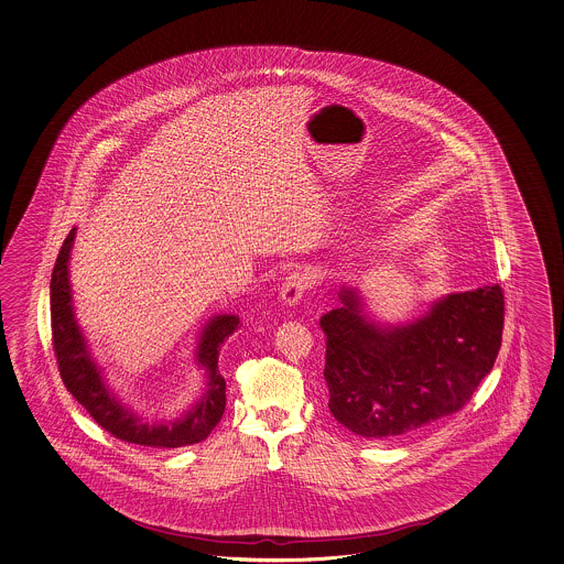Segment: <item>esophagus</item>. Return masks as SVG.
<instances>
[{
	"label": "esophagus",
	"mask_w": 564,
	"mask_h": 564,
	"mask_svg": "<svg viewBox=\"0 0 564 564\" xmlns=\"http://www.w3.org/2000/svg\"><path fill=\"white\" fill-rule=\"evenodd\" d=\"M310 288H312V276L302 273V271H293L285 279V283L281 285V293H279L281 302L289 305V307H293V305L300 303V300L305 295V291Z\"/></svg>",
	"instance_id": "esophagus-1"
}]
</instances>
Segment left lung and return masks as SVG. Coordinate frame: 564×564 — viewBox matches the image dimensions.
Here are the masks:
<instances>
[{
    "mask_svg": "<svg viewBox=\"0 0 564 564\" xmlns=\"http://www.w3.org/2000/svg\"><path fill=\"white\" fill-rule=\"evenodd\" d=\"M319 319L332 415L362 438H398L458 412L494 369L503 289L485 285L432 302L424 316L381 324L358 289Z\"/></svg>",
    "mask_w": 564,
    "mask_h": 564,
    "instance_id": "8db88e82",
    "label": "left lung"
}]
</instances>
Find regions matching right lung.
Listing matches in <instances>:
<instances>
[{
    "mask_svg": "<svg viewBox=\"0 0 564 564\" xmlns=\"http://www.w3.org/2000/svg\"><path fill=\"white\" fill-rule=\"evenodd\" d=\"M77 228L70 230L58 250L53 279H51V328L53 346L61 379L73 398L82 403L99 426L111 436L152 448H181L197 444L209 436L218 426L226 408V381L218 371L220 346L240 319L232 314L214 316L197 340L195 362L206 369V391L189 412L169 422H147L126 408L120 398L111 391L101 367H97L91 350L77 324L70 295L69 259Z\"/></svg>",
    "mask_w": 564,
    "mask_h": 564,
    "instance_id": "right-lung-1",
    "label": "right lung"
}]
</instances>
